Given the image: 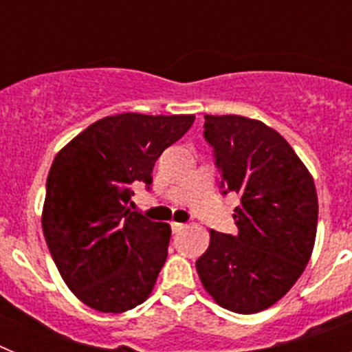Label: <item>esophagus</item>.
<instances>
[{"label":"esophagus","instance_id":"1","mask_svg":"<svg viewBox=\"0 0 352 352\" xmlns=\"http://www.w3.org/2000/svg\"><path fill=\"white\" fill-rule=\"evenodd\" d=\"M185 227H186V223H182V222H170V229H173V232L183 231Z\"/></svg>","mask_w":352,"mask_h":352}]
</instances>
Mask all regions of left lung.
<instances>
[{"instance_id": "8db88e82", "label": "left lung", "mask_w": 352, "mask_h": 352, "mask_svg": "<svg viewBox=\"0 0 352 352\" xmlns=\"http://www.w3.org/2000/svg\"><path fill=\"white\" fill-rule=\"evenodd\" d=\"M204 120L220 186L241 195V203L232 214L238 234L211 231L195 268L220 307L256 314L280 300L309 264L319 213L316 185L289 142L263 121L236 114Z\"/></svg>"}]
</instances>
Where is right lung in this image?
Segmentation results:
<instances>
[{
	"label": "right lung",
	"mask_w": 352,
	"mask_h": 352,
	"mask_svg": "<svg viewBox=\"0 0 352 352\" xmlns=\"http://www.w3.org/2000/svg\"><path fill=\"white\" fill-rule=\"evenodd\" d=\"M194 114L107 116L56 155L42 229L56 268L91 309L121 314L151 294L167 259L170 226L126 204L132 185L149 188L155 162L182 139Z\"/></svg>",
	"instance_id": "right-lung-1"
}]
</instances>
